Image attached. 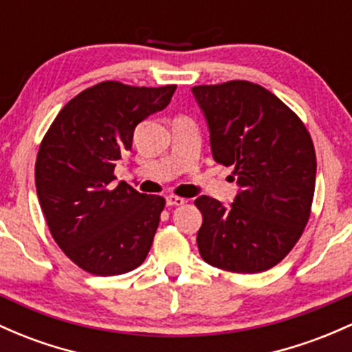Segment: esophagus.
Wrapping results in <instances>:
<instances>
[{
  "label": "esophagus",
  "instance_id": "obj_1",
  "mask_svg": "<svg viewBox=\"0 0 352 352\" xmlns=\"http://www.w3.org/2000/svg\"><path fill=\"white\" fill-rule=\"evenodd\" d=\"M185 199L182 197H177V195H168L167 197V206L168 207H175V206H184Z\"/></svg>",
  "mask_w": 352,
  "mask_h": 352
}]
</instances>
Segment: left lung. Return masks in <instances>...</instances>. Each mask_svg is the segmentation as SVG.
Listing matches in <instances>:
<instances>
[{
	"mask_svg": "<svg viewBox=\"0 0 352 352\" xmlns=\"http://www.w3.org/2000/svg\"><path fill=\"white\" fill-rule=\"evenodd\" d=\"M206 115L217 164L241 187L230 207L202 195L197 234L207 264L257 274L279 264L304 232L316 187V152L306 125L264 87L245 80L192 88Z\"/></svg>",
	"mask_w": 352,
	"mask_h": 352,
	"instance_id": "obj_1",
	"label": "left lung"
}]
</instances>
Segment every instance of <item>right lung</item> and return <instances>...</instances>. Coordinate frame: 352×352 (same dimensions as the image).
Returning <instances> with one entry per match:
<instances>
[{
    "label": "right lung",
    "instance_id": "add662e5",
    "mask_svg": "<svg viewBox=\"0 0 352 352\" xmlns=\"http://www.w3.org/2000/svg\"><path fill=\"white\" fill-rule=\"evenodd\" d=\"M175 88L102 82L69 100L43 137L34 165L38 200L56 244L87 272H130L152 247L165 199L110 184L135 126L164 110Z\"/></svg>",
    "mask_w": 352,
    "mask_h": 352
}]
</instances>
